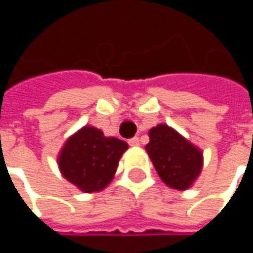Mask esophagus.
Returning <instances> with one entry per match:
<instances>
[{"label":"esophagus","mask_w":253,"mask_h":253,"mask_svg":"<svg viewBox=\"0 0 253 253\" xmlns=\"http://www.w3.org/2000/svg\"><path fill=\"white\" fill-rule=\"evenodd\" d=\"M128 143H129L131 146H138V145H139V138H138V136H133L131 139H128Z\"/></svg>","instance_id":"34e87169"}]
</instances>
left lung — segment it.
I'll use <instances>...</instances> for the list:
<instances>
[{
  "instance_id": "obj_1",
  "label": "left lung",
  "mask_w": 253,
  "mask_h": 253,
  "mask_svg": "<svg viewBox=\"0 0 253 253\" xmlns=\"http://www.w3.org/2000/svg\"><path fill=\"white\" fill-rule=\"evenodd\" d=\"M149 138L145 149L161 179L171 189H189L201 171L203 153L163 124L152 128Z\"/></svg>"
}]
</instances>
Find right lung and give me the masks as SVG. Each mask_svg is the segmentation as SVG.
Instances as JSON below:
<instances>
[{"label": "right lung", "mask_w": 253, "mask_h": 253, "mask_svg": "<svg viewBox=\"0 0 253 253\" xmlns=\"http://www.w3.org/2000/svg\"><path fill=\"white\" fill-rule=\"evenodd\" d=\"M128 143L105 138L97 128L84 126L66 142L59 156L63 176L85 193L102 190L114 177Z\"/></svg>", "instance_id": "add662e5"}]
</instances>
